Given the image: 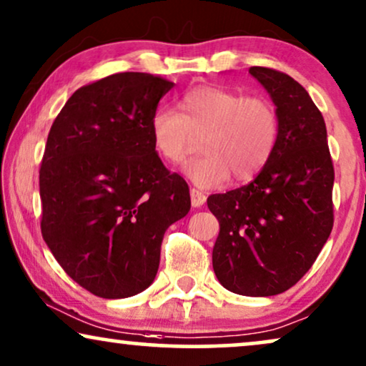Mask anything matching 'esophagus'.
Wrapping results in <instances>:
<instances>
[{"label":"esophagus","mask_w":366,"mask_h":366,"mask_svg":"<svg viewBox=\"0 0 366 366\" xmlns=\"http://www.w3.org/2000/svg\"><path fill=\"white\" fill-rule=\"evenodd\" d=\"M191 202L192 207H201L206 202V194L197 191V189H191Z\"/></svg>","instance_id":"obj_1"}]
</instances>
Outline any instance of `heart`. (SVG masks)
<instances>
[{"label": "heart", "instance_id": "obj_1", "mask_svg": "<svg viewBox=\"0 0 366 366\" xmlns=\"http://www.w3.org/2000/svg\"><path fill=\"white\" fill-rule=\"evenodd\" d=\"M180 112L157 107L149 129L157 154L179 165L202 137V157L186 167L199 187L222 186L234 177L246 182L269 162L280 135V119L269 102L221 86L201 85L179 100Z\"/></svg>", "mask_w": 366, "mask_h": 366}]
</instances>
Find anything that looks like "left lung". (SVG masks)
Here are the masks:
<instances>
[{
  "label": "left lung",
  "mask_w": 366,
  "mask_h": 366,
  "mask_svg": "<svg viewBox=\"0 0 366 366\" xmlns=\"http://www.w3.org/2000/svg\"><path fill=\"white\" fill-rule=\"evenodd\" d=\"M249 73L276 105L280 135L252 182L207 197L219 221L212 267L232 293L274 296L308 272L328 241L335 170L323 115L308 92L272 68Z\"/></svg>",
  "instance_id": "1"
}]
</instances>
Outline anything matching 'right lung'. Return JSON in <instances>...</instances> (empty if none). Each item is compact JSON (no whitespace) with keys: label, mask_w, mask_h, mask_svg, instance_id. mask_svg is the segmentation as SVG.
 <instances>
[{"label":"right lung","mask_w":366,"mask_h":366,"mask_svg":"<svg viewBox=\"0 0 366 366\" xmlns=\"http://www.w3.org/2000/svg\"><path fill=\"white\" fill-rule=\"evenodd\" d=\"M174 84L124 71L81 86L53 122L40 169L41 234L68 276L95 296L147 290L187 182L157 155L149 122Z\"/></svg>","instance_id":"add662e5"}]
</instances>
